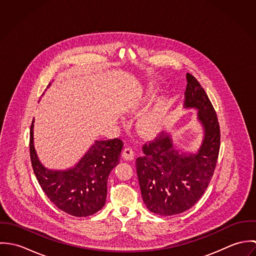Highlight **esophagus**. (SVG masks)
Segmentation results:
<instances>
[{"mask_svg": "<svg viewBox=\"0 0 256 256\" xmlns=\"http://www.w3.org/2000/svg\"><path fill=\"white\" fill-rule=\"evenodd\" d=\"M122 156L127 160H131L134 158V150L131 146H127L123 150L122 152Z\"/></svg>", "mask_w": 256, "mask_h": 256, "instance_id": "obj_1", "label": "esophagus"}]
</instances>
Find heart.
Returning <instances> with one entry per match:
<instances>
[{"instance_id": "heart-1", "label": "heart", "mask_w": 256, "mask_h": 256, "mask_svg": "<svg viewBox=\"0 0 256 256\" xmlns=\"http://www.w3.org/2000/svg\"><path fill=\"white\" fill-rule=\"evenodd\" d=\"M142 102H143L141 100L131 102L126 111L128 113L137 112L142 108ZM166 114L168 108L162 102L156 104L152 110L144 113L138 120L137 127L139 132L146 137L156 136L162 130L166 120Z\"/></svg>"}]
</instances>
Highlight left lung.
<instances>
[{
  "label": "left lung",
  "instance_id": "obj_1",
  "mask_svg": "<svg viewBox=\"0 0 256 256\" xmlns=\"http://www.w3.org/2000/svg\"><path fill=\"white\" fill-rule=\"evenodd\" d=\"M184 108L198 110L204 139L197 154L180 152L170 135L162 132L142 148L136 170L146 208L160 216H172L190 209L204 194L219 156L220 125L216 111L200 82L186 74Z\"/></svg>",
  "mask_w": 256,
  "mask_h": 256
}]
</instances>
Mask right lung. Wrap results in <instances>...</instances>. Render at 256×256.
<instances>
[{
    "mask_svg": "<svg viewBox=\"0 0 256 256\" xmlns=\"http://www.w3.org/2000/svg\"><path fill=\"white\" fill-rule=\"evenodd\" d=\"M34 122L30 138V160L44 193L56 207L74 217H88L98 212L106 204L108 178L119 162L123 142L118 138L96 141L74 168L49 170L37 158Z\"/></svg>",
    "mask_w": 256,
    "mask_h": 256,
    "instance_id": "1",
    "label": "right lung"
}]
</instances>
